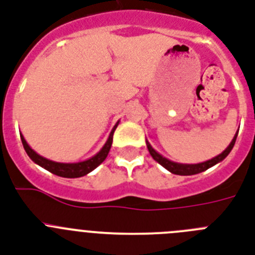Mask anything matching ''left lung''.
<instances>
[{
  "label": "left lung",
  "instance_id": "8db88e82",
  "mask_svg": "<svg viewBox=\"0 0 255 255\" xmlns=\"http://www.w3.org/2000/svg\"><path fill=\"white\" fill-rule=\"evenodd\" d=\"M236 137H237V133L235 134L233 140L231 141V144L227 146V149L223 151V153H220L219 155L214 157L213 159H209L206 160V162H202V163H197V164L176 163V162H172V160L167 159V158L162 157L158 151L154 150L153 147H151V145L149 144L147 141H146V146L149 153H150V155L153 157V159L157 160L160 166H163L166 170H168L170 172H172V174L175 175H184V176H187V175H196V174H200V172H204V171H206L207 168L213 167V166H215L217 163L222 162V160H223L228 154H230V151L232 150L233 145H235V142H236Z\"/></svg>",
  "mask_w": 255,
  "mask_h": 255
}]
</instances>
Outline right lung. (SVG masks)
Instances as JSON below:
<instances>
[{
	"instance_id": "1",
	"label": "right lung",
	"mask_w": 255,
	"mask_h": 255,
	"mask_svg": "<svg viewBox=\"0 0 255 255\" xmlns=\"http://www.w3.org/2000/svg\"><path fill=\"white\" fill-rule=\"evenodd\" d=\"M118 123H119V122H118ZM118 123L115 124L114 128L111 129L110 136H109L106 144L104 145V147H102L101 150L98 151L96 155L89 158V159L83 160V162H78V163H59V162L46 159V158L38 155L33 149H31V146L27 144V141L23 137V134H20V138H22V144L23 146H24L25 153L28 154V157L31 158L35 163H37L38 166H41L45 170H48L51 174L57 175V176L71 177L72 179V177H81L84 176V175L89 174L91 171H93L96 167H98V166L106 159L109 151H110L111 144H113V134H114L115 128L118 127Z\"/></svg>"
}]
</instances>
